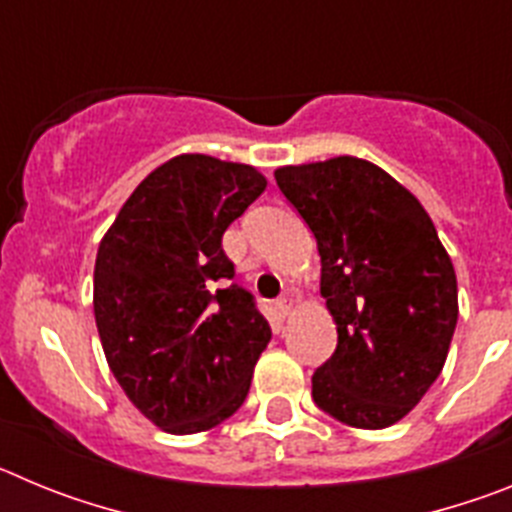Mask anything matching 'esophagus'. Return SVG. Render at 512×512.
<instances>
[{"label":"esophagus","mask_w":512,"mask_h":512,"mask_svg":"<svg viewBox=\"0 0 512 512\" xmlns=\"http://www.w3.org/2000/svg\"><path fill=\"white\" fill-rule=\"evenodd\" d=\"M292 307H295V300H292V295H284V297H279V300H277V310H279V315H282V318H287L289 312H292Z\"/></svg>","instance_id":"1"}]
</instances>
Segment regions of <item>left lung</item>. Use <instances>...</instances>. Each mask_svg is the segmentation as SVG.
<instances>
[{
    "label": "left lung",
    "instance_id": "obj_1",
    "mask_svg": "<svg viewBox=\"0 0 512 512\" xmlns=\"http://www.w3.org/2000/svg\"><path fill=\"white\" fill-rule=\"evenodd\" d=\"M320 253V295L338 346L312 400L377 431L402 420L441 374L459 318L449 253L413 192L356 156L274 171Z\"/></svg>",
    "mask_w": 512,
    "mask_h": 512
}]
</instances>
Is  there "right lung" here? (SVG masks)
<instances>
[{
	"mask_svg": "<svg viewBox=\"0 0 512 512\" xmlns=\"http://www.w3.org/2000/svg\"><path fill=\"white\" fill-rule=\"evenodd\" d=\"M266 189L248 164L182 153L120 207L94 261V320L128 400L161 431L241 408L271 328L233 279L223 233Z\"/></svg>",
	"mask_w": 512,
	"mask_h": 512,
	"instance_id": "1",
	"label": "right lung"
}]
</instances>
